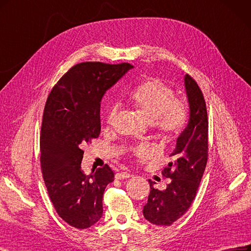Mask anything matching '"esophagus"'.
<instances>
[{"label": "esophagus", "mask_w": 251, "mask_h": 251, "mask_svg": "<svg viewBox=\"0 0 251 251\" xmlns=\"http://www.w3.org/2000/svg\"><path fill=\"white\" fill-rule=\"evenodd\" d=\"M131 176H132V175L129 174V172H118V174L115 175L116 179H125V178H128Z\"/></svg>", "instance_id": "esophagus-1"}]
</instances>
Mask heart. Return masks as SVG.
I'll use <instances>...</instances> for the list:
<instances>
[{
    "mask_svg": "<svg viewBox=\"0 0 251 251\" xmlns=\"http://www.w3.org/2000/svg\"><path fill=\"white\" fill-rule=\"evenodd\" d=\"M129 103L151 124L155 134L164 142H169L183 131L188 120V109L183 101L176 100L170 86L158 77H146L127 92ZM116 115V107H112L107 115L111 125ZM145 148H138L137 154L146 153Z\"/></svg>",
    "mask_w": 251,
    "mask_h": 251,
    "instance_id": "obj_1",
    "label": "heart"
}]
</instances>
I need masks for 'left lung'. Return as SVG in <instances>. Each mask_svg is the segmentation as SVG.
<instances>
[{"mask_svg": "<svg viewBox=\"0 0 251 251\" xmlns=\"http://www.w3.org/2000/svg\"><path fill=\"white\" fill-rule=\"evenodd\" d=\"M185 89L189 103L187 126L170 153L172 162L164 168V176L171 178L163 191L154 189L149 179L151 192L143 206L146 220L159 226H168L183 216L191 205L200 187L208 161L209 122L204 98L197 83L185 75Z\"/></svg>", "mask_w": 251, "mask_h": 251, "instance_id": "1", "label": "left lung"}]
</instances>
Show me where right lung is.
<instances>
[{
    "mask_svg": "<svg viewBox=\"0 0 251 251\" xmlns=\"http://www.w3.org/2000/svg\"><path fill=\"white\" fill-rule=\"evenodd\" d=\"M134 66L128 63L75 64L51 89L43 112L40 164L48 193L58 215L84 229L102 215V195L114 180L105 165L85 175L82 146L100 133V100Z\"/></svg>",
    "mask_w": 251,
    "mask_h": 251,
    "instance_id": "1",
    "label": "right lung"
}]
</instances>
